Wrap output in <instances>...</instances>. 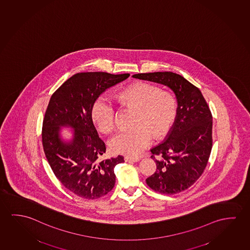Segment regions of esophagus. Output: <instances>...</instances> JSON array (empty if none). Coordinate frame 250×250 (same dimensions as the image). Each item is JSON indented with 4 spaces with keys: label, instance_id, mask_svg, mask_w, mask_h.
<instances>
[{
    "label": "esophagus",
    "instance_id": "obj_1",
    "mask_svg": "<svg viewBox=\"0 0 250 250\" xmlns=\"http://www.w3.org/2000/svg\"><path fill=\"white\" fill-rule=\"evenodd\" d=\"M125 162H139L140 159L139 158H129V157H125Z\"/></svg>",
    "mask_w": 250,
    "mask_h": 250
}]
</instances>
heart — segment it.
<instances>
[{
  "instance_id": "heart-1",
  "label": "heart",
  "mask_w": 250,
  "mask_h": 250,
  "mask_svg": "<svg viewBox=\"0 0 250 250\" xmlns=\"http://www.w3.org/2000/svg\"><path fill=\"white\" fill-rule=\"evenodd\" d=\"M117 103L131 108L137 113L130 131H119L110 140L111 150L129 158H138L156 139L164 137L176 117L177 104L172 95L153 84L140 82L114 94ZM92 118L99 130L104 133L115 126V110L100 97L92 104Z\"/></svg>"
}]
</instances>
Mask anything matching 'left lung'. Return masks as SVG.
Returning a JSON list of instances; mask_svg holds the SVG:
<instances>
[{"label":"left lung","instance_id":"1","mask_svg":"<svg viewBox=\"0 0 250 250\" xmlns=\"http://www.w3.org/2000/svg\"><path fill=\"white\" fill-rule=\"evenodd\" d=\"M132 78L163 84L176 96V118L166 139L150 150L157 170L146 184L162 194L181 192L194 185L207 166L212 149L211 111L199 89L179 74L156 72Z\"/></svg>","mask_w":250,"mask_h":250}]
</instances>
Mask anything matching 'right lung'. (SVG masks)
Listing matches in <instances>:
<instances>
[{
    "label": "right lung",
    "mask_w": 250,
    "mask_h": 250,
    "mask_svg": "<svg viewBox=\"0 0 250 250\" xmlns=\"http://www.w3.org/2000/svg\"><path fill=\"white\" fill-rule=\"evenodd\" d=\"M129 76L103 72L76 73L51 97L43 119V149L54 175L78 196L97 199L114 187V168L125 160L119 155L100 160L106 148L92 122V107L100 94ZM63 126L73 129L71 139L62 136Z\"/></svg>",
    "instance_id": "right-lung-1"
}]
</instances>
